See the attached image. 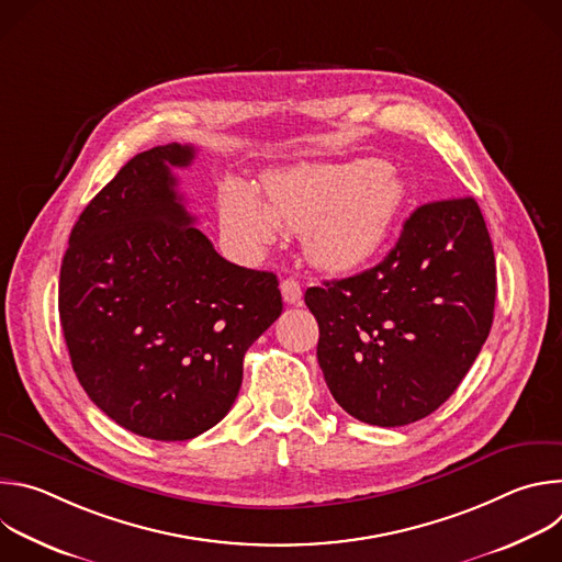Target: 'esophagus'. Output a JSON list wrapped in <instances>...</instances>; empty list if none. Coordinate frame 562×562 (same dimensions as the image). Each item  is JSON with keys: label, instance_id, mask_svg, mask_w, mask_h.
I'll use <instances>...</instances> for the list:
<instances>
[{"label": "esophagus", "instance_id": "esophagus-1", "mask_svg": "<svg viewBox=\"0 0 562 562\" xmlns=\"http://www.w3.org/2000/svg\"><path fill=\"white\" fill-rule=\"evenodd\" d=\"M280 291H282V297H284L286 304H300L302 302V286H300L297 280H293V278L282 280Z\"/></svg>", "mask_w": 562, "mask_h": 562}]
</instances>
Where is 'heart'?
<instances>
[{
  "mask_svg": "<svg viewBox=\"0 0 562 562\" xmlns=\"http://www.w3.org/2000/svg\"><path fill=\"white\" fill-rule=\"evenodd\" d=\"M405 198V182L380 159L300 167L269 178L262 200L245 182L228 180L220 195V222L231 243L251 254L273 243L276 226L304 231L313 265L351 271L384 247Z\"/></svg>",
  "mask_w": 562,
  "mask_h": 562,
  "instance_id": "b5f03b06",
  "label": "heart"
}]
</instances>
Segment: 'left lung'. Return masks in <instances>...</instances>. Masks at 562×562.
<instances>
[{
    "label": "left lung",
    "instance_id": "8db88e82",
    "mask_svg": "<svg viewBox=\"0 0 562 562\" xmlns=\"http://www.w3.org/2000/svg\"><path fill=\"white\" fill-rule=\"evenodd\" d=\"M317 319V362L336 403L378 427L434 414L483 349L496 260L473 198L418 206L384 260L304 293Z\"/></svg>",
    "mask_w": 562,
    "mask_h": 562
}]
</instances>
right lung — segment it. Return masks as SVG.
Returning <instances> with one entry per match:
<instances>
[{
  "instance_id": "obj_1",
  "label": "right lung",
  "mask_w": 562,
  "mask_h": 562,
  "mask_svg": "<svg viewBox=\"0 0 562 562\" xmlns=\"http://www.w3.org/2000/svg\"><path fill=\"white\" fill-rule=\"evenodd\" d=\"M195 148L137 153L75 222L59 271L72 371L120 427L191 440L233 407L247 349L282 313L278 278L224 260L178 195Z\"/></svg>"
}]
</instances>
